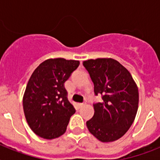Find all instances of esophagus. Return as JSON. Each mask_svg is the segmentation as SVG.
<instances>
[{"label": "esophagus", "mask_w": 160, "mask_h": 160, "mask_svg": "<svg viewBox=\"0 0 160 160\" xmlns=\"http://www.w3.org/2000/svg\"><path fill=\"white\" fill-rule=\"evenodd\" d=\"M84 105H85L84 103H78V107H82Z\"/></svg>", "instance_id": "obj_1"}]
</instances>
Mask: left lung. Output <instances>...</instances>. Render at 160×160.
<instances>
[{
    "mask_svg": "<svg viewBox=\"0 0 160 160\" xmlns=\"http://www.w3.org/2000/svg\"><path fill=\"white\" fill-rule=\"evenodd\" d=\"M82 65L94 83V94H101L102 99L93 104L94 114L87 122V128L101 142L117 140L135 120L138 87L130 72L114 59H90Z\"/></svg>",
    "mask_w": 160,
    "mask_h": 160,
    "instance_id": "1",
    "label": "left lung"
}]
</instances>
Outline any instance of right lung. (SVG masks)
<instances>
[{"label":"right lung","mask_w":160,"mask_h":160,"mask_svg":"<svg viewBox=\"0 0 160 160\" xmlns=\"http://www.w3.org/2000/svg\"><path fill=\"white\" fill-rule=\"evenodd\" d=\"M79 64L78 61L48 59L32 73L23 109L29 128L38 136L53 139L66 132L75 109L68 100L64 84Z\"/></svg>","instance_id":"obj_1"}]
</instances>
